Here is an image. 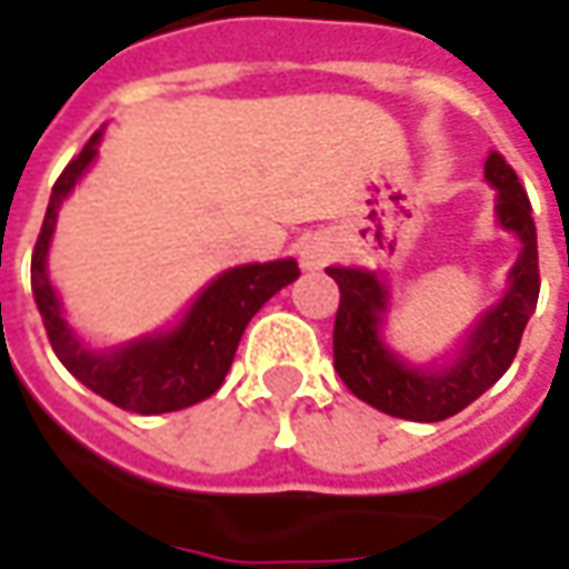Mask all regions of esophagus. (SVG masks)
Listing matches in <instances>:
<instances>
[{
	"mask_svg": "<svg viewBox=\"0 0 569 569\" xmlns=\"http://www.w3.org/2000/svg\"><path fill=\"white\" fill-rule=\"evenodd\" d=\"M299 258H302V267L318 270V267L330 264L333 246H330V239H323V236H308L302 242V248H299Z\"/></svg>",
	"mask_w": 569,
	"mask_h": 569,
	"instance_id": "esophagus-1",
	"label": "esophagus"
}]
</instances>
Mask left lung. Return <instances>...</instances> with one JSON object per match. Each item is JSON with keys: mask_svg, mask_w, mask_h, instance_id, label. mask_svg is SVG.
<instances>
[{"mask_svg": "<svg viewBox=\"0 0 569 569\" xmlns=\"http://www.w3.org/2000/svg\"><path fill=\"white\" fill-rule=\"evenodd\" d=\"M485 179L498 188V220L517 232L522 251L510 270V289L469 333L462 356L450 368H409L393 359L378 330L387 311V289L375 273L356 267H327L340 286L333 321V368L343 383L368 406L409 421H443L462 412L498 381L517 359L529 315L539 302V242L532 204L513 167L498 150L485 160Z\"/></svg>", "mask_w": 569, "mask_h": 569, "instance_id": "8db88e82", "label": "left lung"}]
</instances>
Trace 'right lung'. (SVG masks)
I'll return each mask as SVG.
<instances>
[{"instance_id":"1","label":"right lung","mask_w":569,"mask_h":569,"mask_svg":"<svg viewBox=\"0 0 569 569\" xmlns=\"http://www.w3.org/2000/svg\"><path fill=\"white\" fill-rule=\"evenodd\" d=\"M97 141H100V131L90 138L69 167L62 169V176L52 186L50 207H47V217L33 246V258H30L33 299L40 308L52 352L93 393L138 416L188 409L220 390L248 321L258 315V308L273 292H280L299 277V264L286 258V261H270V264L232 267L207 286L198 296V302L191 305L186 321L176 330L112 349V352L84 349L62 318L59 299L52 292L50 277H47V248L56 229V210L81 179V172L90 167V160L97 157Z\"/></svg>"}]
</instances>
